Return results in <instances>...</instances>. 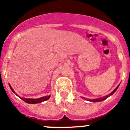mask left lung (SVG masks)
I'll return each instance as SVG.
<instances>
[{"mask_svg":"<svg viewBox=\"0 0 130 130\" xmlns=\"http://www.w3.org/2000/svg\"><path fill=\"white\" fill-rule=\"evenodd\" d=\"M119 87V86H117V88H116L115 89V90H113V91H112V92L111 93V94H109L107 95V96H105V97L101 98H98V99H93V100L88 99V100H87L90 101V102H100V101H103V100H105V99H106V98H107L108 97H109L110 96H111V95L113 94H114V93L115 92L116 90H117V88H118V87ZM86 100H87V99H86Z\"/></svg>","mask_w":130,"mask_h":130,"instance_id":"left-lung-1","label":"left lung"}]
</instances>
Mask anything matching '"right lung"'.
I'll return each instance as SVG.
<instances>
[{
    "mask_svg": "<svg viewBox=\"0 0 130 130\" xmlns=\"http://www.w3.org/2000/svg\"><path fill=\"white\" fill-rule=\"evenodd\" d=\"M9 86H10V88H11V90H12V92L15 94V92L14 90H13V88H11V86H10V85H9ZM16 95L18 96V94H16ZM50 96H51L49 95V96H44V97L40 98H38V99H28V98H20V97L19 98H20L22 100L25 101V102L28 103V104H38V103H41V102H44V101L47 100L48 99H49Z\"/></svg>",
    "mask_w": 130,
    "mask_h": 130,
    "instance_id": "right-lung-1",
    "label": "right lung"
}]
</instances>
